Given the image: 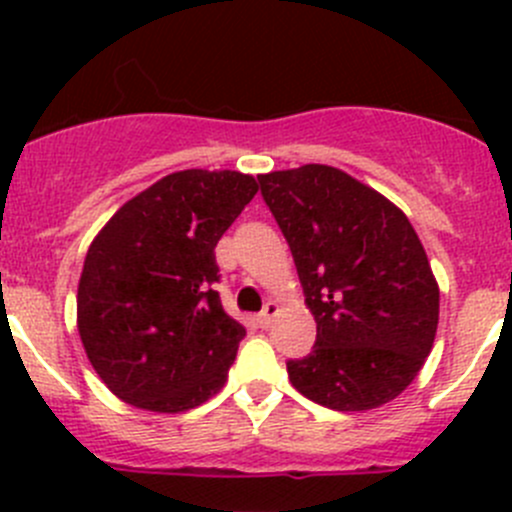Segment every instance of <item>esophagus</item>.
<instances>
[{
  "instance_id": "esophagus-1",
  "label": "esophagus",
  "mask_w": 512,
  "mask_h": 512,
  "mask_svg": "<svg viewBox=\"0 0 512 512\" xmlns=\"http://www.w3.org/2000/svg\"><path fill=\"white\" fill-rule=\"evenodd\" d=\"M277 312H280V304H277V302H267L265 309H262V312L257 314V324H260L262 329H267L272 324V319L277 317Z\"/></svg>"
}]
</instances>
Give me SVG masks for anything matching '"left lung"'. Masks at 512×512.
I'll return each instance as SVG.
<instances>
[{"mask_svg":"<svg viewBox=\"0 0 512 512\" xmlns=\"http://www.w3.org/2000/svg\"><path fill=\"white\" fill-rule=\"evenodd\" d=\"M257 180L317 322L312 352L287 361L289 381L334 411L389 404L418 376L438 329V282L414 225L332 165Z\"/></svg>","mask_w":512,"mask_h":512,"instance_id":"left-lung-1","label":"left lung"}]
</instances>
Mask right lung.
Returning <instances> with one entry per match:
<instances>
[{
	"label": "right lung",
	"mask_w": 512,
	"mask_h": 512,
	"mask_svg": "<svg viewBox=\"0 0 512 512\" xmlns=\"http://www.w3.org/2000/svg\"><path fill=\"white\" fill-rule=\"evenodd\" d=\"M257 188L240 170H178L123 203L94 237L76 324L121 401L180 414L225 386L245 327L213 289L215 245Z\"/></svg>",
	"instance_id": "obj_1"
}]
</instances>
